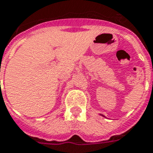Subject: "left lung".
Returning a JSON list of instances; mask_svg holds the SVG:
<instances>
[{
	"instance_id": "1",
	"label": "left lung",
	"mask_w": 153,
	"mask_h": 153,
	"mask_svg": "<svg viewBox=\"0 0 153 153\" xmlns=\"http://www.w3.org/2000/svg\"><path fill=\"white\" fill-rule=\"evenodd\" d=\"M100 115H101V114H100ZM101 116H103V117H105V116H104V115H101Z\"/></svg>"
}]
</instances>
